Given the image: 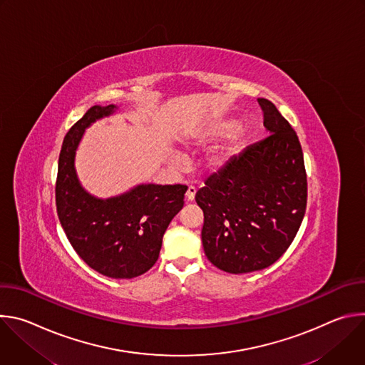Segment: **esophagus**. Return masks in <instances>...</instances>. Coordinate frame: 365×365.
<instances>
[{"instance_id": "obj_1", "label": "esophagus", "mask_w": 365, "mask_h": 365, "mask_svg": "<svg viewBox=\"0 0 365 365\" xmlns=\"http://www.w3.org/2000/svg\"><path fill=\"white\" fill-rule=\"evenodd\" d=\"M195 193H196V189L193 186H189L187 190H186V199L192 202L195 199Z\"/></svg>"}]
</instances>
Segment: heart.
<instances>
[{
  "label": "heart",
  "mask_w": 365,
  "mask_h": 365,
  "mask_svg": "<svg viewBox=\"0 0 365 365\" xmlns=\"http://www.w3.org/2000/svg\"><path fill=\"white\" fill-rule=\"evenodd\" d=\"M230 134L231 137L224 147L214 150L212 153L206 155L205 166L207 170H220L234 158L237 153H240V150L245 145V143L251 135V127L250 125L235 127V123L232 120H215L210 124H206L203 128H200L195 134L196 143L220 140ZM176 159H179V155H176Z\"/></svg>",
  "instance_id": "obj_1"
}]
</instances>
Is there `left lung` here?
<instances>
[{"label":"left lung","mask_w":365,"mask_h":365,"mask_svg":"<svg viewBox=\"0 0 365 365\" xmlns=\"http://www.w3.org/2000/svg\"><path fill=\"white\" fill-rule=\"evenodd\" d=\"M269 135L212 173L196 192L202 244L232 274L263 270L284 254L306 211L307 180L299 138L269 99L258 98Z\"/></svg>","instance_id":"obj_1"}]
</instances>
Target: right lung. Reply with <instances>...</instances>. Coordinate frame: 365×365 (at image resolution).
I'll return each instance as SVG.
<instances>
[{
    "label": "right lung",
    "instance_id": "obj_1",
    "mask_svg": "<svg viewBox=\"0 0 365 365\" xmlns=\"http://www.w3.org/2000/svg\"><path fill=\"white\" fill-rule=\"evenodd\" d=\"M115 106H93L68 131L59 154L56 207L73 250L95 272L133 279L158 262L163 235L183 207L185 185H138L99 199L88 193L76 175L75 155L85 130L114 114Z\"/></svg>",
    "mask_w": 365,
    "mask_h": 365
}]
</instances>
